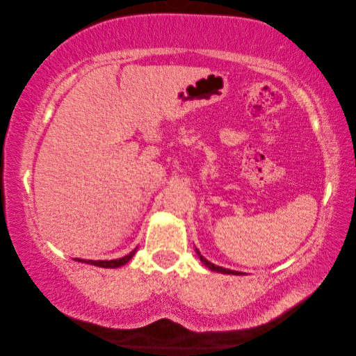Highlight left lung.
I'll return each instance as SVG.
<instances>
[{"mask_svg": "<svg viewBox=\"0 0 356 356\" xmlns=\"http://www.w3.org/2000/svg\"><path fill=\"white\" fill-rule=\"evenodd\" d=\"M195 252H197V255L200 257V261L205 264V266L208 268V269H211V270H216V272H220V274H232V275H243V272H237V270H231V269H225V268H222V266H216V264H213L211 261H208L205 257H203L200 252H199V249H195Z\"/></svg>", "mask_w": 356, "mask_h": 356, "instance_id": "left-lung-1", "label": "left lung"}]
</instances>
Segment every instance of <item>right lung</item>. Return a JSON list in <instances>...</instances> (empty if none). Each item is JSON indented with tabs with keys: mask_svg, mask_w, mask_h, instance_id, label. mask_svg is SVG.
Returning <instances> with one entry per match:
<instances>
[{
	"mask_svg": "<svg viewBox=\"0 0 356 356\" xmlns=\"http://www.w3.org/2000/svg\"><path fill=\"white\" fill-rule=\"evenodd\" d=\"M134 252H136V249H133V251L128 255L122 257V259H116V260H82V259H74V260L93 264V266H101V268H119V266H124L125 263L130 261L131 257L134 255Z\"/></svg>",
	"mask_w": 356,
	"mask_h": 356,
	"instance_id": "add662e5",
	"label": "right lung"
}]
</instances>
